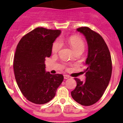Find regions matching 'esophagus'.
Returning <instances> with one entry per match:
<instances>
[{"instance_id":"obj_1","label":"esophagus","mask_w":123,"mask_h":123,"mask_svg":"<svg viewBox=\"0 0 123 123\" xmlns=\"http://www.w3.org/2000/svg\"><path fill=\"white\" fill-rule=\"evenodd\" d=\"M64 79H68V78H69V76H68V75H67V74H64Z\"/></svg>"}]
</instances>
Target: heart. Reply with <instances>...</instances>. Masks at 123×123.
<instances>
[{
  "mask_svg": "<svg viewBox=\"0 0 123 123\" xmlns=\"http://www.w3.org/2000/svg\"><path fill=\"white\" fill-rule=\"evenodd\" d=\"M68 43L71 48L76 52L77 51L81 50L83 52L84 49V42L81 38L77 36H72L68 39ZM62 46V43L59 40L55 41L52 45V52L57 53L60 50Z\"/></svg>",
  "mask_w": 123,
  "mask_h": 123,
  "instance_id": "b5f03b06",
  "label": "heart"
}]
</instances>
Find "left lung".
Wrapping results in <instances>:
<instances>
[{"mask_svg": "<svg viewBox=\"0 0 123 123\" xmlns=\"http://www.w3.org/2000/svg\"><path fill=\"white\" fill-rule=\"evenodd\" d=\"M86 37L88 45L84 70L85 82L74 78L77 86L71 92L73 98L84 106L95 104L108 87L112 73L111 58L105 41L100 34L87 27L77 29Z\"/></svg>", "mask_w": 123, "mask_h": 123, "instance_id": "left-lung-1", "label": "left lung"}]
</instances>
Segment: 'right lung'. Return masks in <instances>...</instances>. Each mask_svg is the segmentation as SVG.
Masks as SVG:
<instances>
[{"mask_svg":"<svg viewBox=\"0 0 123 123\" xmlns=\"http://www.w3.org/2000/svg\"><path fill=\"white\" fill-rule=\"evenodd\" d=\"M60 30L37 28L24 36L17 45L13 60L18 87L27 100L44 104L55 97L63 76L45 71V58L52 54V45Z\"/></svg>","mask_w":123,"mask_h":123,"instance_id":"1","label":"right lung"}]
</instances>
